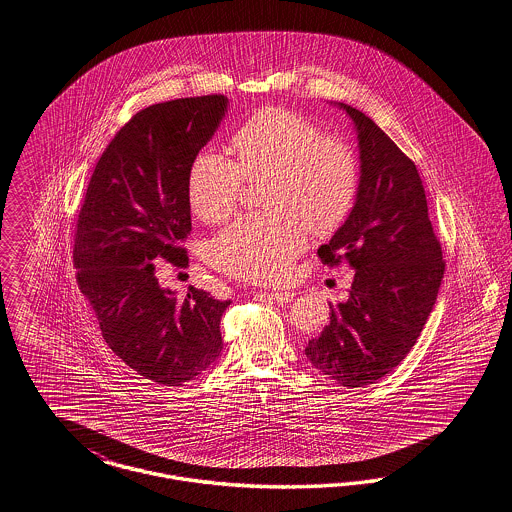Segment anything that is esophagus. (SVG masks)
Here are the masks:
<instances>
[{
  "mask_svg": "<svg viewBox=\"0 0 512 512\" xmlns=\"http://www.w3.org/2000/svg\"><path fill=\"white\" fill-rule=\"evenodd\" d=\"M267 296H269V300H273L277 304H289L290 300L294 298V292H290V290H285V292H267Z\"/></svg>",
  "mask_w": 512,
  "mask_h": 512,
  "instance_id": "34e87169",
  "label": "esophagus"
}]
</instances>
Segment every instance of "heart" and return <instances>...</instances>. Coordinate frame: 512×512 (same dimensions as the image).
Masks as SVG:
<instances>
[{"label": "heart", "mask_w": 512, "mask_h": 512, "mask_svg": "<svg viewBox=\"0 0 512 512\" xmlns=\"http://www.w3.org/2000/svg\"><path fill=\"white\" fill-rule=\"evenodd\" d=\"M235 160L202 151L189 172V202L202 222L235 210L246 181H262L267 212L248 214L212 241L210 260L245 281L281 279L308 245V229L329 235L350 216L359 191L352 147L298 112L267 107L231 137Z\"/></svg>", "instance_id": "obj_1"}]
</instances>
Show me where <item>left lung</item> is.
I'll return each instance as SVG.
<instances>
[{
    "mask_svg": "<svg viewBox=\"0 0 512 512\" xmlns=\"http://www.w3.org/2000/svg\"><path fill=\"white\" fill-rule=\"evenodd\" d=\"M356 126L359 191L348 220L317 254L323 264L352 267L346 302L306 346L313 367L340 386L373 384L415 346L436 304L445 264L428 220L415 162L377 124L338 103Z\"/></svg>",
    "mask_w": 512,
    "mask_h": 512,
    "instance_id": "left-lung-1",
    "label": "left lung"
}]
</instances>
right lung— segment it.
I'll use <instances>...</instances> for the list:
<instances>
[{
    "mask_svg": "<svg viewBox=\"0 0 512 512\" xmlns=\"http://www.w3.org/2000/svg\"><path fill=\"white\" fill-rule=\"evenodd\" d=\"M225 95L151 105L120 128L99 158L74 237L76 281L112 352L141 377L181 386L222 352L225 308L206 290L162 289L160 260L185 267L189 172L227 112Z\"/></svg>",
    "mask_w": 512,
    "mask_h": 512,
    "instance_id": "right-lung-1",
    "label": "right lung"
}]
</instances>
